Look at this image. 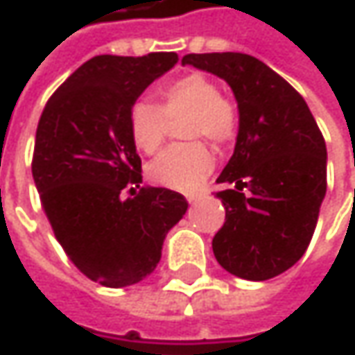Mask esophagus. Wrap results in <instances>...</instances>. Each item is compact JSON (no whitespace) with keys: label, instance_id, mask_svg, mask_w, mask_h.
Wrapping results in <instances>:
<instances>
[{"label":"esophagus","instance_id":"1","mask_svg":"<svg viewBox=\"0 0 355 355\" xmlns=\"http://www.w3.org/2000/svg\"><path fill=\"white\" fill-rule=\"evenodd\" d=\"M199 199H201V193H189V196H187V201H189V203H198Z\"/></svg>","mask_w":355,"mask_h":355}]
</instances>
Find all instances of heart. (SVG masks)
Returning <instances> with one entry per match:
<instances>
[{"label":"heart","mask_w":355,"mask_h":355,"mask_svg":"<svg viewBox=\"0 0 355 355\" xmlns=\"http://www.w3.org/2000/svg\"><path fill=\"white\" fill-rule=\"evenodd\" d=\"M187 114L185 138H209L221 146L237 132L235 106L219 94L217 85L203 75H187L157 92V106L140 101L130 110V136L138 150L154 154L166 140L168 120ZM213 152L199 140L178 144L150 164V180L157 185L196 191L211 173Z\"/></svg>","instance_id":"b5f03b06"}]
</instances>
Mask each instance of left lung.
<instances>
[{
	"label": "left lung",
	"instance_id": "8db88e82",
	"mask_svg": "<svg viewBox=\"0 0 355 355\" xmlns=\"http://www.w3.org/2000/svg\"><path fill=\"white\" fill-rule=\"evenodd\" d=\"M182 64L223 78L239 108L235 150L217 178L229 189L215 193L225 223L213 254L239 279L279 277L308 249L326 196L320 128L304 98L251 55L191 53Z\"/></svg>",
	"mask_w": 355,
	"mask_h": 355
}]
</instances>
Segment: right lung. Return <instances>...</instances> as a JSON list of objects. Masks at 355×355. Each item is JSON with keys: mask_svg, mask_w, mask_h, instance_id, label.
Here are the masks:
<instances>
[{"mask_svg": "<svg viewBox=\"0 0 355 355\" xmlns=\"http://www.w3.org/2000/svg\"><path fill=\"white\" fill-rule=\"evenodd\" d=\"M175 62V53L92 57L55 90L37 126L31 171L41 205L67 257L103 286L154 272L164 239L187 211L182 193L140 187L130 136L132 106Z\"/></svg>", "mask_w": 355, "mask_h": 355, "instance_id": "obj_1", "label": "right lung"}]
</instances>
